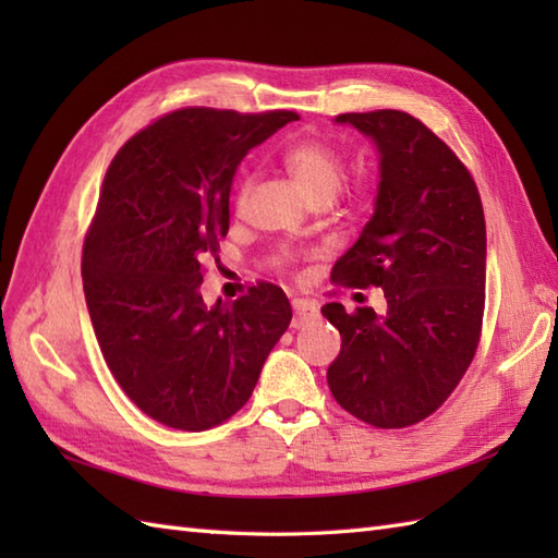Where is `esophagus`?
I'll return each mask as SVG.
<instances>
[{
  "mask_svg": "<svg viewBox=\"0 0 558 558\" xmlns=\"http://www.w3.org/2000/svg\"><path fill=\"white\" fill-rule=\"evenodd\" d=\"M292 310H294V318H292V328H300L306 322H312L316 316V304L306 302V300H292Z\"/></svg>",
  "mask_w": 558,
  "mask_h": 558,
  "instance_id": "esophagus-1",
  "label": "esophagus"
}]
</instances>
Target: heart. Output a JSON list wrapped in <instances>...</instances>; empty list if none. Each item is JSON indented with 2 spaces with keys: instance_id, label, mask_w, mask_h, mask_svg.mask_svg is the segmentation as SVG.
<instances>
[{
  "instance_id": "heart-1",
  "label": "heart",
  "mask_w": 558,
  "mask_h": 558,
  "mask_svg": "<svg viewBox=\"0 0 558 558\" xmlns=\"http://www.w3.org/2000/svg\"><path fill=\"white\" fill-rule=\"evenodd\" d=\"M282 168L288 170L292 182L312 204H328L338 194V189L345 180V158L342 153L324 138H300L280 153ZM252 189V180L244 177L236 189V204H244V198ZM280 264H290V254H280Z\"/></svg>"
}]
</instances>
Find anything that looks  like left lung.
<instances>
[{"mask_svg":"<svg viewBox=\"0 0 558 558\" xmlns=\"http://www.w3.org/2000/svg\"><path fill=\"white\" fill-rule=\"evenodd\" d=\"M336 122L374 138L381 182L372 220L330 280L381 288L388 310L324 306L342 338L328 388L357 420L402 429L444 405L477 352L487 282L482 198L465 165L417 117L374 110Z\"/></svg>","mask_w":558,"mask_h":558,"instance_id":"left-lung-1","label":"left lung"}]
</instances>
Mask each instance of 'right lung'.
<instances>
[{
  "label": "right lung",
  "mask_w": 558,
  "mask_h": 558,
  "mask_svg": "<svg viewBox=\"0 0 558 558\" xmlns=\"http://www.w3.org/2000/svg\"><path fill=\"white\" fill-rule=\"evenodd\" d=\"M294 120L290 110H174L129 138L105 174L81 260L88 314L114 381L172 429L204 432L242 410L290 326L272 282L216 306L201 282L230 230L236 165Z\"/></svg>",
  "instance_id": "right-lung-1"
}]
</instances>
